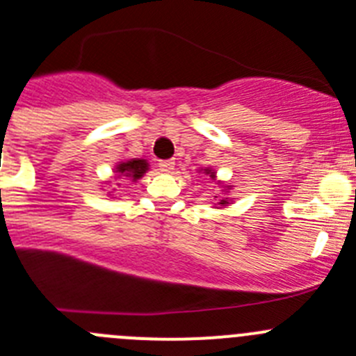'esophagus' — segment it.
I'll return each instance as SVG.
<instances>
[{"mask_svg":"<svg viewBox=\"0 0 356 356\" xmlns=\"http://www.w3.org/2000/svg\"><path fill=\"white\" fill-rule=\"evenodd\" d=\"M174 165L175 163L172 159H165V161H159V170L165 172V174H170L174 170Z\"/></svg>","mask_w":356,"mask_h":356,"instance_id":"obj_1","label":"esophagus"}]
</instances>
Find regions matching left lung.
Listing matches in <instances>:
<instances>
[{"instance_id":"8db88e82","label":"left lung","mask_w":356,"mask_h":356,"mask_svg":"<svg viewBox=\"0 0 356 356\" xmlns=\"http://www.w3.org/2000/svg\"><path fill=\"white\" fill-rule=\"evenodd\" d=\"M204 174H207V175H209L211 179H214V177H216V172H214V170H211V168H206V170H204ZM220 204H222V206H227V204H229V200H227V198H223V200H220Z\"/></svg>"}]
</instances>
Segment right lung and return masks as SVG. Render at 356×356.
Instances as JSON below:
<instances>
[{
	"instance_id": "right-lung-1",
	"label": "right lung",
	"mask_w": 356,
	"mask_h": 356,
	"mask_svg": "<svg viewBox=\"0 0 356 356\" xmlns=\"http://www.w3.org/2000/svg\"><path fill=\"white\" fill-rule=\"evenodd\" d=\"M149 170V163L145 159H129V161H120L115 168L120 177L131 179V181H138L143 177V174Z\"/></svg>"
}]
</instances>
